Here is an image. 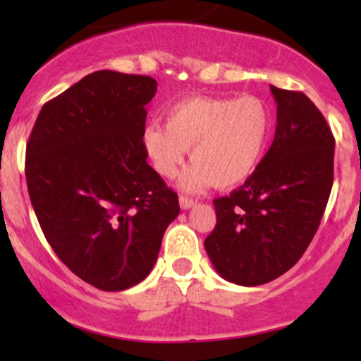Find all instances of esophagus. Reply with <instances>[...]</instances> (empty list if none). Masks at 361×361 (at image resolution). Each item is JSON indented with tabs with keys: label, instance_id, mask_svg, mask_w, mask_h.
Segmentation results:
<instances>
[{
	"label": "esophagus",
	"instance_id": "obj_1",
	"mask_svg": "<svg viewBox=\"0 0 361 361\" xmlns=\"http://www.w3.org/2000/svg\"><path fill=\"white\" fill-rule=\"evenodd\" d=\"M197 204V202L193 200V198H190V197H186V195H181L180 197V207L183 210H186V209H192V207Z\"/></svg>",
	"mask_w": 361,
	"mask_h": 361
}]
</instances>
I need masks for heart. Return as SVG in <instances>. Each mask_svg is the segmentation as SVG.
<instances>
[{"label":"heart","mask_w":361,"mask_h":361,"mask_svg":"<svg viewBox=\"0 0 361 361\" xmlns=\"http://www.w3.org/2000/svg\"><path fill=\"white\" fill-rule=\"evenodd\" d=\"M271 132V109L258 97H197L169 106L166 123L147 126L142 147L166 180L178 175L190 149L193 166L181 183L186 190L233 188L259 166Z\"/></svg>","instance_id":"obj_1"}]
</instances>
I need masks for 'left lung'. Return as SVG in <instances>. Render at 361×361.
I'll use <instances>...</instances> for the list:
<instances>
[{
	"label": "left lung",
	"mask_w": 361,
	"mask_h": 361,
	"mask_svg": "<svg viewBox=\"0 0 361 361\" xmlns=\"http://www.w3.org/2000/svg\"><path fill=\"white\" fill-rule=\"evenodd\" d=\"M270 90L271 147L244 185L215 198L217 224L205 239L219 275L244 287L279 279L302 258L333 188L334 137L326 118L300 91Z\"/></svg>",
	"instance_id": "left-lung-1"
}]
</instances>
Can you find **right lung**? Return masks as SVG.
Here are the masks:
<instances>
[{
  "mask_svg": "<svg viewBox=\"0 0 361 361\" xmlns=\"http://www.w3.org/2000/svg\"><path fill=\"white\" fill-rule=\"evenodd\" d=\"M156 80L97 71L40 110L25 176L42 233L86 283L118 292L151 273L178 195L147 164L146 105Z\"/></svg>",
  "mask_w": 361,
  "mask_h": 361,
  "instance_id": "add662e5",
  "label": "right lung"
}]
</instances>
